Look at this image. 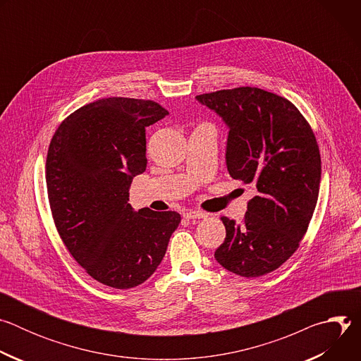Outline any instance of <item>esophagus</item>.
<instances>
[{
	"mask_svg": "<svg viewBox=\"0 0 361 361\" xmlns=\"http://www.w3.org/2000/svg\"><path fill=\"white\" fill-rule=\"evenodd\" d=\"M184 216L187 219H207L209 217L207 213H204L201 210H188L187 213H184Z\"/></svg>",
	"mask_w": 361,
	"mask_h": 361,
	"instance_id": "obj_1",
	"label": "esophagus"
}]
</instances>
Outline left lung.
<instances>
[{
    "mask_svg": "<svg viewBox=\"0 0 361 361\" xmlns=\"http://www.w3.org/2000/svg\"><path fill=\"white\" fill-rule=\"evenodd\" d=\"M195 99L228 128V174L257 190L241 224L221 217L226 238L216 260L241 277L271 273L297 250L316 209L322 178L316 137L294 104L262 88L221 90Z\"/></svg>",
    "mask_w": 361,
    "mask_h": 361,
    "instance_id": "obj_1",
    "label": "left lung"
}]
</instances>
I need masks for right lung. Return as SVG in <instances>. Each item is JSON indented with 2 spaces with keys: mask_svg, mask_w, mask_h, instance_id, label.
Wrapping results in <instances>:
<instances>
[{
  "mask_svg": "<svg viewBox=\"0 0 361 361\" xmlns=\"http://www.w3.org/2000/svg\"><path fill=\"white\" fill-rule=\"evenodd\" d=\"M169 116L149 99L111 97L67 117L51 140L45 178L56 227L97 281L133 288L160 266L181 217L134 212L130 185L147 167L145 127Z\"/></svg>",
  "mask_w": 361,
  "mask_h": 361,
  "instance_id": "obj_1",
  "label": "right lung"
}]
</instances>
